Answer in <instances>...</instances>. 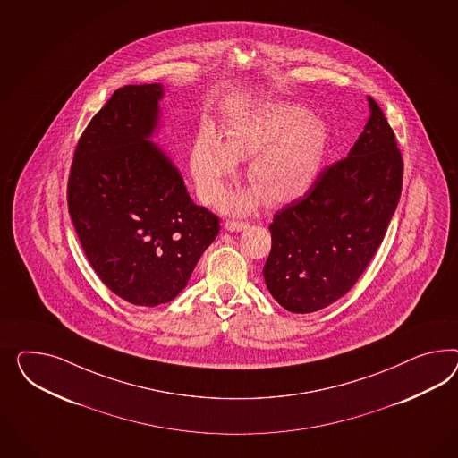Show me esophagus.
<instances>
[{
  "label": "esophagus",
  "instance_id": "esophagus-1",
  "mask_svg": "<svg viewBox=\"0 0 458 458\" xmlns=\"http://www.w3.org/2000/svg\"><path fill=\"white\" fill-rule=\"evenodd\" d=\"M245 228H248L247 222H235V220H226L225 222V230H228V232H242Z\"/></svg>",
  "mask_w": 458,
  "mask_h": 458
}]
</instances>
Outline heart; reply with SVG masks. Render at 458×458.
<instances>
[{
  "label": "heart",
  "instance_id": "b5f03b06",
  "mask_svg": "<svg viewBox=\"0 0 458 458\" xmlns=\"http://www.w3.org/2000/svg\"><path fill=\"white\" fill-rule=\"evenodd\" d=\"M328 148L325 124L310 118L301 106L267 101L238 113L225 126L223 141L205 130L191 151V174L203 201L213 203L223 193L225 180L235 172L236 160H247L253 188L223 199V210L245 213L261 198L282 207L303 197L322 172Z\"/></svg>",
  "mask_w": 458,
  "mask_h": 458
}]
</instances>
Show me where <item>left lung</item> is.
<instances>
[{
	"label": "left lung",
	"mask_w": 458,
	"mask_h": 458,
	"mask_svg": "<svg viewBox=\"0 0 458 458\" xmlns=\"http://www.w3.org/2000/svg\"><path fill=\"white\" fill-rule=\"evenodd\" d=\"M344 160L318 174L303 197L273 215L263 276L288 311L332 305L357 284L384 240L402 193L403 160L375 99Z\"/></svg>",
	"instance_id": "left-lung-1"
}]
</instances>
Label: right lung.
Segmentation results:
<instances>
[{"instance_id":"add662e5","label":"right lung","mask_w":458,"mask_h":458,"mask_svg":"<svg viewBox=\"0 0 458 458\" xmlns=\"http://www.w3.org/2000/svg\"><path fill=\"white\" fill-rule=\"evenodd\" d=\"M160 83L128 85L89 122L74 151L68 211L88 261L138 307L172 301L220 232L155 143Z\"/></svg>"}]
</instances>
